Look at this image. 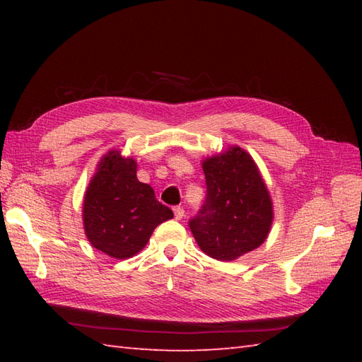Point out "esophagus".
<instances>
[{
    "instance_id": "1",
    "label": "esophagus",
    "mask_w": 362,
    "mask_h": 362,
    "mask_svg": "<svg viewBox=\"0 0 362 362\" xmlns=\"http://www.w3.org/2000/svg\"><path fill=\"white\" fill-rule=\"evenodd\" d=\"M183 216H185V210H183L182 206H174V218L177 221H180Z\"/></svg>"
}]
</instances>
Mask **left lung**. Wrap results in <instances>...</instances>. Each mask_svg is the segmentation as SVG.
<instances>
[{
  "instance_id": "obj_1",
  "label": "left lung",
  "mask_w": 362,
  "mask_h": 362,
  "mask_svg": "<svg viewBox=\"0 0 362 362\" xmlns=\"http://www.w3.org/2000/svg\"><path fill=\"white\" fill-rule=\"evenodd\" d=\"M206 197L189 228L206 255L232 261L259 247L272 226V201L255 161L238 146L205 158Z\"/></svg>"
}]
</instances>
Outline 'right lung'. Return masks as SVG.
I'll use <instances>...</instances> for the list:
<instances>
[{
    "instance_id": "right-lung-1",
    "label": "right lung",
    "mask_w": 362,
    "mask_h": 362,
    "mask_svg": "<svg viewBox=\"0 0 362 362\" xmlns=\"http://www.w3.org/2000/svg\"><path fill=\"white\" fill-rule=\"evenodd\" d=\"M83 228L95 249L117 259L140 252L161 222L174 218L136 179V161L110 151L101 158L83 197Z\"/></svg>"
}]
</instances>
